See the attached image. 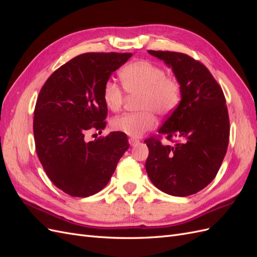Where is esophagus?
<instances>
[{
  "instance_id": "1",
  "label": "esophagus",
  "mask_w": 257,
  "mask_h": 257,
  "mask_svg": "<svg viewBox=\"0 0 257 257\" xmlns=\"http://www.w3.org/2000/svg\"><path fill=\"white\" fill-rule=\"evenodd\" d=\"M128 143H130L131 146H135V145H137V144L139 143V141H138V139H136V138L131 137V138L128 139Z\"/></svg>"
}]
</instances>
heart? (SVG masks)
Returning a JSON list of instances; mask_svg holds the SVG:
<instances>
[{
	"mask_svg": "<svg viewBox=\"0 0 257 257\" xmlns=\"http://www.w3.org/2000/svg\"><path fill=\"white\" fill-rule=\"evenodd\" d=\"M123 88L131 95H139L137 108L142 111L124 113L111 121L113 130L132 137H141L151 131L157 119L154 112L166 115L173 112L181 100V84L166 76L164 68L148 60H138L124 66L120 72ZM103 100L108 109L118 111L124 103V92L113 80L103 87Z\"/></svg>",
	"mask_w": 257,
	"mask_h": 257,
	"instance_id": "heart-1",
	"label": "heart"
}]
</instances>
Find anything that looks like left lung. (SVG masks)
Masks as SVG:
<instances>
[{"label": "left lung", "instance_id": "1", "mask_svg": "<svg viewBox=\"0 0 257 257\" xmlns=\"http://www.w3.org/2000/svg\"><path fill=\"white\" fill-rule=\"evenodd\" d=\"M172 66L181 84V100L159 130L145 141L146 170L157 188L173 196H189L215 178L229 142V118L224 93L209 69L185 53L148 50ZM164 136L175 142L163 145Z\"/></svg>", "mask_w": 257, "mask_h": 257}]
</instances>
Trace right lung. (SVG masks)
<instances>
[{
    "mask_svg": "<svg viewBox=\"0 0 257 257\" xmlns=\"http://www.w3.org/2000/svg\"><path fill=\"white\" fill-rule=\"evenodd\" d=\"M132 53L88 52L54 71L38 94L33 120L37 157L51 182L73 197H88L109 182L130 144L112 132L87 143V131L106 126L103 87Z\"/></svg>",
    "mask_w": 257,
    "mask_h": 257,
    "instance_id": "1",
    "label": "right lung"
}]
</instances>
